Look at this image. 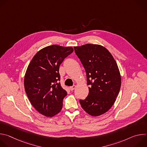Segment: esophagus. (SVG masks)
<instances>
[{
  "label": "esophagus",
  "mask_w": 147,
  "mask_h": 147,
  "mask_svg": "<svg viewBox=\"0 0 147 147\" xmlns=\"http://www.w3.org/2000/svg\"><path fill=\"white\" fill-rule=\"evenodd\" d=\"M76 88V86L74 85V86H73L70 87V90L71 91H73Z\"/></svg>",
  "instance_id": "34e87169"
}]
</instances>
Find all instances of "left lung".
I'll use <instances>...</instances> for the list:
<instances>
[{"label": "left lung", "mask_w": 147, "mask_h": 147, "mask_svg": "<svg viewBox=\"0 0 147 147\" xmlns=\"http://www.w3.org/2000/svg\"><path fill=\"white\" fill-rule=\"evenodd\" d=\"M74 51L87 74L89 94L80 100L82 108L92 116L108 112L113 106L121 87L117 65L109 51L96 44L74 47Z\"/></svg>", "instance_id": "8db88e82"}]
</instances>
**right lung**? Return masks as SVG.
<instances>
[{"mask_svg":"<svg viewBox=\"0 0 147 147\" xmlns=\"http://www.w3.org/2000/svg\"><path fill=\"white\" fill-rule=\"evenodd\" d=\"M73 51L72 47L57 45L47 47L35 55L27 67L26 92L34 108L47 117H53L61 110L67 92L59 82V66Z\"/></svg>","mask_w":147,"mask_h":147,"instance_id":"obj_1","label":"right lung"}]
</instances>
